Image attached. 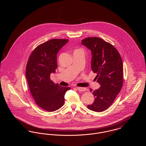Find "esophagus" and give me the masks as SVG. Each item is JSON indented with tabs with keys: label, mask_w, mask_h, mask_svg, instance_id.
<instances>
[{
	"label": "esophagus",
	"mask_w": 146,
	"mask_h": 146,
	"mask_svg": "<svg viewBox=\"0 0 146 146\" xmlns=\"http://www.w3.org/2000/svg\"><path fill=\"white\" fill-rule=\"evenodd\" d=\"M76 89L79 91H85L86 90V88H82V87H76Z\"/></svg>",
	"instance_id": "34e87169"
}]
</instances>
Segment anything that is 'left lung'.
Listing matches in <instances>:
<instances>
[{"instance_id":"obj_1","label":"left lung","mask_w":146,"mask_h":146,"mask_svg":"<svg viewBox=\"0 0 146 146\" xmlns=\"http://www.w3.org/2000/svg\"><path fill=\"white\" fill-rule=\"evenodd\" d=\"M82 44L91 51V70L97 74L95 79L101 85L93 91L95 101L87 107L93 111H104L113 104L123 84L121 57L112 44L98 37L86 38Z\"/></svg>"}]
</instances>
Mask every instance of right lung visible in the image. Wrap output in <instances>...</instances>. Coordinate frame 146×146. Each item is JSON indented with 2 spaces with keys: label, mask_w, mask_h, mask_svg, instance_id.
Wrapping results in <instances>:
<instances>
[{
  "label": "right lung",
  "mask_w": 146,
  "mask_h": 146,
  "mask_svg": "<svg viewBox=\"0 0 146 146\" xmlns=\"http://www.w3.org/2000/svg\"><path fill=\"white\" fill-rule=\"evenodd\" d=\"M68 39H52L37 46L31 53L26 66V76L29 90L35 103L48 111L60 109L70 87H62L50 79L57 68V54Z\"/></svg>",
  "instance_id": "obj_1"
}]
</instances>
